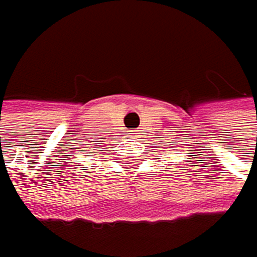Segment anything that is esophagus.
<instances>
[{
  "label": "esophagus",
  "mask_w": 257,
  "mask_h": 257,
  "mask_svg": "<svg viewBox=\"0 0 257 257\" xmlns=\"http://www.w3.org/2000/svg\"><path fill=\"white\" fill-rule=\"evenodd\" d=\"M132 137H135V135H134V134H132Z\"/></svg>",
  "instance_id": "obj_1"
}]
</instances>
